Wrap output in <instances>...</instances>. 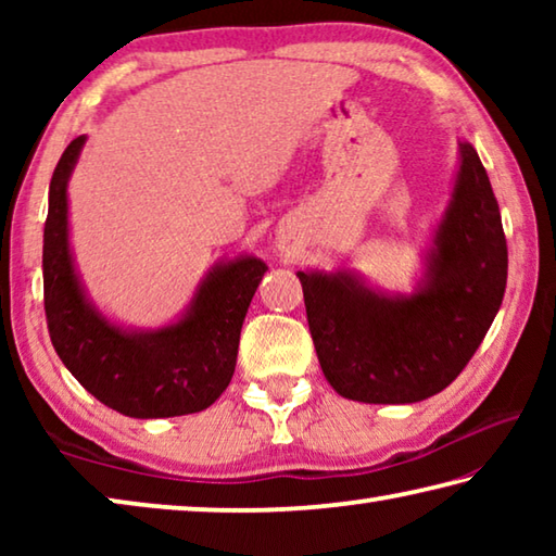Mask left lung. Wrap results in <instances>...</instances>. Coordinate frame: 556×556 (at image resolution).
<instances>
[{
  "label": "left lung",
  "mask_w": 556,
  "mask_h": 556,
  "mask_svg": "<svg viewBox=\"0 0 556 556\" xmlns=\"http://www.w3.org/2000/svg\"><path fill=\"white\" fill-rule=\"evenodd\" d=\"M434 244L427 285L412 299L380 296L343 271H299L318 363L338 394L368 404L427 400L483 343L503 304L507 242L491 178L466 142Z\"/></svg>",
  "instance_id": "obj_1"
}]
</instances>
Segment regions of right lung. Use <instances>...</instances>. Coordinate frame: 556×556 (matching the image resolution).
<instances>
[{
  "mask_svg": "<svg viewBox=\"0 0 556 556\" xmlns=\"http://www.w3.org/2000/svg\"><path fill=\"white\" fill-rule=\"evenodd\" d=\"M86 137L73 139L55 164L43 225V308L55 353L92 397L127 417L203 412L232 380L240 328L267 265L240 257L215 267L191 312L162 331L108 324L83 296L68 250L65 186Z\"/></svg>",
  "mask_w": 556,
  "mask_h": 556,
  "instance_id": "add662e5",
  "label": "right lung"
}]
</instances>
